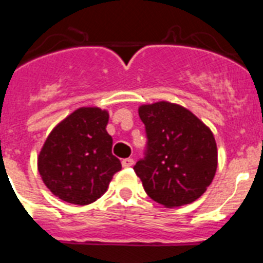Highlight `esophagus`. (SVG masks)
<instances>
[{
	"label": "esophagus",
	"mask_w": 263,
	"mask_h": 263,
	"mask_svg": "<svg viewBox=\"0 0 263 263\" xmlns=\"http://www.w3.org/2000/svg\"><path fill=\"white\" fill-rule=\"evenodd\" d=\"M132 165H134V159L128 158V159H123V160H122V166H123V168H129V166H132Z\"/></svg>",
	"instance_id": "34e87169"
}]
</instances>
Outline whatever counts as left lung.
<instances>
[{"label": "left lung", "instance_id": "obj_1", "mask_svg": "<svg viewBox=\"0 0 263 263\" xmlns=\"http://www.w3.org/2000/svg\"><path fill=\"white\" fill-rule=\"evenodd\" d=\"M139 116L147 150L134 169L148 197L169 209L200 198L217 168L211 129L187 108L165 100L140 105Z\"/></svg>", "mask_w": 263, "mask_h": 263}]
</instances>
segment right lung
Here are the masks:
<instances>
[{
    "label": "right lung",
    "mask_w": 263,
    "mask_h": 263,
    "mask_svg": "<svg viewBox=\"0 0 263 263\" xmlns=\"http://www.w3.org/2000/svg\"><path fill=\"white\" fill-rule=\"evenodd\" d=\"M109 112L81 107L60 122L38 155V172L47 188L60 200L89 205L107 192L121 171L107 132Z\"/></svg>",
    "instance_id": "right-lung-1"
}]
</instances>
